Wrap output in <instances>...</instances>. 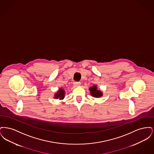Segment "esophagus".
Returning a JSON list of instances; mask_svg holds the SVG:
<instances>
[{
	"instance_id": "obj_1",
	"label": "esophagus",
	"mask_w": 154,
	"mask_h": 154,
	"mask_svg": "<svg viewBox=\"0 0 154 154\" xmlns=\"http://www.w3.org/2000/svg\"><path fill=\"white\" fill-rule=\"evenodd\" d=\"M81 85L80 82H74L73 85L75 87H79Z\"/></svg>"
}]
</instances>
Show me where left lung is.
<instances>
[{"label":"left lung","mask_w":154,"mask_h":154,"mask_svg":"<svg viewBox=\"0 0 154 154\" xmlns=\"http://www.w3.org/2000/svg\"><path fill=\"white\" fill-rule=\"evenodd\" d=\"M89 91H90V94L91 95L94 97H100L103 96V92L97 89V87L96 85H94L92 86H91L90 88H89Z\"/></svg>","instance_id":"left-lung-1"}]
</instances>
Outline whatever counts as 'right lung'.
Listing matches in <instances>:
<instances>
[{
  "label": "right lung",
  "instance_id": "obj_1",
  "mask_svg": "<svg viewBox=\"0 0 154 154\" xmlns=\"http://www.w3.org/2000/svg\"><path fill=\"white\" fill-rule=\"evenodd\" d=\"M65 91L63 88H59L58 90L54 94V99H58L59 100H63L65 97Z\"/></svg>",
  "mask_w": 154,
  "mask_h": 154
}]
</instances>
